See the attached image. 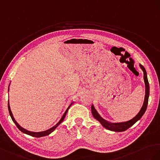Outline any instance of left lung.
<instances>
[{
    "mask_svg": "<svg viewBox=\"0 0 160 160\" xmlns=\"http://www.w3.org/2000/svg\"><path fill=\"white\" fill-rule=\"evenodd\" d=\"M139 66L141 68V69L143 72V79H144V82L145 86V95L143 106L141 107V110L138 112V115H137L134 118L126 122H111L105 119H104L102 117H100V115L98 113V112L97 111V110H96L94 106L93 105L91 106V111H92L93 117L98 121H99L100 122V124H101L104 128H106L107 129L112 131H115V132L125 131L127 129H128L132 125H133L137 121H139L141 118V117L143 115V114L145 113L146 108H147V107H148V99H149V84L148 80L147 72H146L145 68L141 64H139Z\"/></svg>",
    "mask_w": 160,
    "mask_h": 160,
    "instance_id": "1",
    "label": "left lung"
}]
</instances>
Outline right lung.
I'll return each instance as SVG.
<instances>
[{"label": "right lung", "mask_w": 160, "mask_h": 160, "mask_svg": "<svg viewBox=\"0 0 160 160\" xmlns=\"http://www.w3.org/2000/svg\"><path fill=\"white\" fill-rule=\"evenodd\" d=\"M9 86H10V84H9ZM8 88H9V86H8ZM72 103H73V102H72V103L70 104V106L68 107V108L66 109V111H65L64 113H63V115H62V118H61V119H60V121H59V122L57 123L56 125H55L53 127H52V128H50V129H48V130H46V131H41V132H33V131H28V130H26V129H24V128H22V127H21V126L19 125V123H17V122L15 121L14 117H13L12 112H11V108H10V106H9V102H8V108L9 114H10V116H11V118H12V121L15 122V124L16 126L17 127V128L19 129L21 132H22V133H25V134H27V135H31V136H32V137H35V138H41V137H44V136H46V135H49L50 133H52V132H53L55 129H56V127H57L60 124V123L63 121V119H64V118H65V117H66V114H67V112H68V109L70 108V107H71Z\"/></svg>", "instance_id": "add662e5"}]
</instances>
